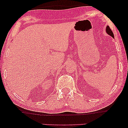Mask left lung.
Here are the masks:
<instances>
[{"label":"left lung","instance_id":"1","mask_svg":"<svg viewBox=\"0 0 128 128\" xmlns=\"http://www.w3.org/2000/svg\"><path fill=\"white\" fill-rule=\"evenodd\" d=\"M106 32L108 33V34H109L111 36H112V38L114 37V34H113L112 31L111 29L110 28L109 26H107V27H106Z\"/></svg>","mask_w":128,"mask_h":128}]
</instances>
